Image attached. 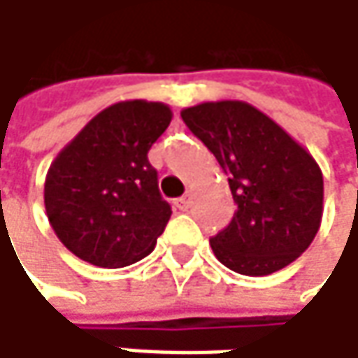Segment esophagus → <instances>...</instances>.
Listing matches in <instances>:
<instances>
[{
	"label": "esophagus",
	"mask_w": 358,
	"mask_h": 358,
	"mask_svg": "<svg viewBox=\"0 0 358 358\" xmlns=\"http://www.w3.org/2000/svg\"><path fill=\"white\" fill-rule=\"evenodd\" d=\"M190 203H192V199H190V196H180V199L174 201L176 209H180V211H186V209L190 207Z\"/></svg>",
	"instance_id": "esophagus-1"
}]
</instances>
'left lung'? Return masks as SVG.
Masks as SVG:
<instances>
[{
  "instance_id": "8db88e82",
  "label": "left lung",
  "mask_w": 358,
  "mask_h": 358,
  "mask_svg": "<svg viewBox=\"0 0 358 358\" xmlns=\"http://www.w3.org/2000/svg\"><path fill=\"white\" fill-rule=\"evenodd\" d=\"M188 130L215 155L236 203L209 243L236 273L269 275L313 243L323 215L317 162L284 128L245 101L182 109Z\"/></svg>"
}]
</instances>
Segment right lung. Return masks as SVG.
<instances>
[{"label":"right lung","instance_id":"add662e5","mask_svg":"<svg viewBox=\"0 0 358 358\" xmlns=\"http://www.w3.org/2000/svg\"><path fill=\"white\" fill-rule=\"evenodd\" d=\"M172 122L155 101H120L97 113L53 159L45 211L64 247L97 267H126L155 249L172 207L149 149Z\"/></svg>","mask_w":358,"mask_h":358}]
</instances>
